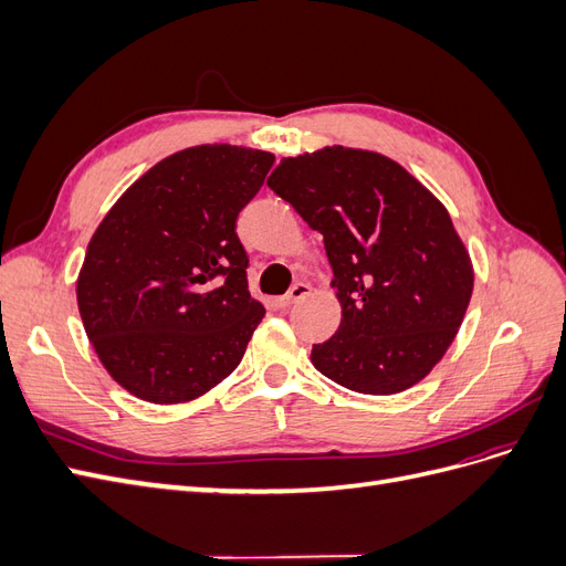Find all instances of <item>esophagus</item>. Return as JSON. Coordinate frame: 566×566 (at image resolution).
I'll use <instances>...</instances> for the list:
<instances>
[{
  "instance_id": "obj_1",
  "label": "esophagus",
  "mask_w": 566,
  "mask_h": 566,
  "mask_svg": "<svg viewBox=\"0 0 566 566\" xmlns=\"http://www.w3.org/2000/svg\"><path fill=\"white\" fill-rule=\"evenodd\" d=\"M312 293V287H310V283H295L293 287H290L287 290V293L279 300V304L281 306H290V304H295V302H300V300H304L306 295H310Z\"/></svg>"
}]
</instances>
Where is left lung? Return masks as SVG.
Masks as SVG:
<instances>
[{
  "label": "left lung",
  "mask_w": 566,
  "mask_h": 566,
  "mask_svg": "<svg viewBox=\"0 0 566 566\" xmlns=\"http://www.w3.org/2000/svg\"><path fill=\"white\" fill-rule=\"evenodd\" d=\"M269 188L323 235L342 304L337 333L314 345L325 378L397 394L447 354L474 273L447 208L380 153L328 146L283 158Z\"/></svg>",
  "instance_id": "1"
}]
</instances>
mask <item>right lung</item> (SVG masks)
<instances>
[{
	"instance_id": "right-lung-1",
	"label": "right lung",
	"mask_w": 566,
	"mask_h": 566,
	"mask_svg": "<svg viewBox=\"0 0 566 566\" xmlns=\"http://www.w3.org/2000/svg\"><path fill=\"white\" fill-rule=\"evenodd\" d=\"M273 156L229 144L175 153L134 181L92 235L77 279L84 331L134 397L184 403L235 370L264 318L235 219Z\"/></svg>"
}]
</instances>
